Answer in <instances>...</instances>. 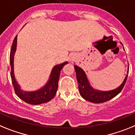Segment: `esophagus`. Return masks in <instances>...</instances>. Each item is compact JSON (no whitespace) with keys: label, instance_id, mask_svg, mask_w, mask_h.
<instances>
[{"label":"esophagus","instance_id":"1","mask_svg":"<svg viewBox=\"0 0 135 135\" xmlns=\"http://www.w3.org/2000/svg\"><path fill=\"white\" fill-rule=\"evenodd\" d=\"M70 61H73V58H70Z\"/></svg>","mask_w":135,"mask_h":135}]
</instances>
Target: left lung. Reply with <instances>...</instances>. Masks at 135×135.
<instances>
[{"instance_id": "1", "label": "left lung", "mask_w": 135, "mask_h": 135, "mask_svg": "<svg viewBox=\"0 0 135 135\" xmlns=\"http://www.w3.org/2000/svg\"><path fill=\"white\" fill-rule=\"evenodd\" d=\"M74 68L76 72L80 95L85 100L94 103H101L108 101L111 100V98H114L115 96L118 95L124 88L128 77L127 74L122 84L114 90H109V91H100V90L94 89L91 86L85 72L81 68L79 67L77 65H75ZM128 69H129V66H128ZM127 73H128V71H127Z\"/></svg>"}]
</instances>
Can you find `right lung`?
<instances>
[{
    "mask_svg": "<svg viewBox=\"0 0 135 135\" xmlns=\"http://www.w3.org/2000/svg\"><path fill=\"white\" fill-rule=\"evenodd\" d=\"M17 37L14 38L10 52V65H11V77L15 92L19 98L24 102L31 105H40L51 100L56 95L58 90V81L60 79V71L68 62L57 64L51 70L49 79L47 84L39 90L32 92H26L21 90L20 86L17 84L14 75V56L17 49Z\"/></svg>",
    "mask_w": 135,
    "mask_h": 135,
    "instance_id": "add662e5",
    "label": "right lung"
}]
</instances>
